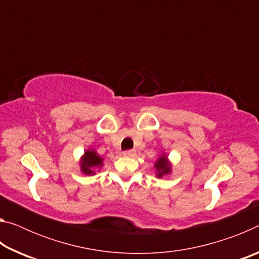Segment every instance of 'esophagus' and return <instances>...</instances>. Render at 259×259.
<instances>
[{"instance_id":"1","label":"esophagus","mask_w":259,"mask_h":259,"mask_svg":"<svg viewBox=\"0 0 259 259\" xmlns=\"http://www.w3.org/2000/svg\"><path fill=\"white\" fill-rule=\"evenodd\" d=\"M135 154H136V151L135 150H130V151L123 152V155L124 156H134Z\"/></svg>"}]
</instances>
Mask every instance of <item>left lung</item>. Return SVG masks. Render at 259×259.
<instances>
[{
	"label": "left lung",
	"mask_w": 259,
	"mask_h": 259,
	"mask_svg": "<svg viewBox=\"0 0 259 259\" xmlns=\"http://www.w3.org/2000/svg\"><path fill=\"white\" fill-rule=\"evenodd\" d=\"M154 171L157 178H163L164 176H169L172 172V164L170 162L166 153L162 152L161 155L157 157L154 162Z\"/></svg>",
	"instance_id": "1"
}]
</instances>
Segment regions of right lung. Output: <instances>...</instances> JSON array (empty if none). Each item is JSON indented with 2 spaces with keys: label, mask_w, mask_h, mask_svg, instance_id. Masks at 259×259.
Wrapping results in <instances>:
<instances>
[{
  "label": "right lung",
  "mask_w": 259,
  "mask_h": 259,
  "mask_svg": "<svg viewBox=\"0 0 259 259\" xmlns=\"http://www.w3.org/2000/svg\"><path fill=\"white\" fill-rule=\"evenodd\" d=\"M104 166V157L100 156L94 148H88L80 157V170L87 176H94Z\"/></svg>",
  "instance_id": "right-lung-1"
}]
</instances>
